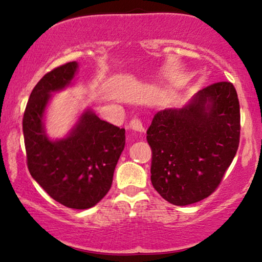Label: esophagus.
<instances>
[{
  "label": "esophagus",
  "instance_id": "obj_1",
  "mask_svg": "<svg viewBox=\"0 0 262 262\" xmlns=\"http://www.w3.org/2000/svg\"><path fill=\"white\" fill-rule=\"evenodd\" d=\"M129 127H130V129L135 130V132H140V133L144 132L141 120L138 119V118H134V119H133V120L130 121V122H129Z\"/></svg>",
  "mask_w": 262,
  "mask_h": 262
}]
</instances>
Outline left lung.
<instances>
[{
    "label": "left lung",
    "mask_w": 262,
    "mask_h": 262,
    "mask_svg": "<svg viewBox=\"0 0 262 262\" xmlns=\"http://www.w3.org/2000/svg\"><path fill=\"white\" fill-rule=\"evenodd\" d=\"M239 140L240 106L231 82L201 89L182 108L158 112L147 130L153 187L175 206L204 200L221 182Z\"/></svg>",
    "instance_id": "obj_1"
}]
</instances>
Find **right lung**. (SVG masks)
I'll return each mask as SVG.
<instances>
[{
	"label": "right lung",
	"instance_id": "obj_1",
	"mask_svg": "<svg viewBox=\"0 0 262 262\" xmlns=\"http://www.w3.org/2000/svg\"><path fill=\"white\" fill-rule=\"evenodd\" d=\"M77 69V62H69L37 82L23 115V136L27 165L34 180L61 205L87 209L111 189L126 130L101 120L87 108L64 138L53 140L47 135V106L53 94L73 84Z\"/></svg>",
	"mask_w": 262,
	"mask_h": 262
}]
</instances>
